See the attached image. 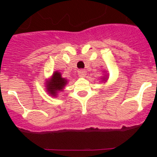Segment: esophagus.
I'll use <instances>...</instances> for the list:
<instances>
[{
    "label": "esophagus",
    "mask_w": 157,
    "mask_h": 157,
    "mask_svg": "<svg viewBox=\"0 0 157 157\" xmlns=\"http://www.w3.org/2000/svg\"><path fill=\"white\" fill-rule=\"evenodd\" d=\"M78 74L81 76H85V74H86V71H85L84 69H80V70H78Z\"/></svg>",
    "instance_id": "obj_1"
}]
</instances>
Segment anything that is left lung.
<instances>
[{"label": "left lung", "instance_id": "obj_1", "mask_svg": "<svg viewBox=\"0 0 157 157\" xmlns=\"http://www.w3.org/2000/svg\"><path fill=\"white\" fill-rule=\"evenodd\" d=\"M106 77H107V76H106ZM106 80H107V79H106V78H104V80H103V81H106Z\"/></svg>", "mask_w": 157, "mask_h": 157}]
</instances>
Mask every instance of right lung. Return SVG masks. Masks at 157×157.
Here are the masks:
<instances>
[{
    "label": "right lung",
    "mask_w": 157,
    "mask_h": 157,
    "mask_svg": "<svg viewBox=\"0 0 157 157\" xmlns=\"http://www.w3.org/2000/svg\"><path fill=\"white\" fill-rule=\"evenodd\" d=\"M67 83V80L63 78L61 73L59 71H54L51 80L46 82V89L51 96H57L59 91H63V88Z\"/></svg>",
    "instance_id": "1"
}]
</instances>
